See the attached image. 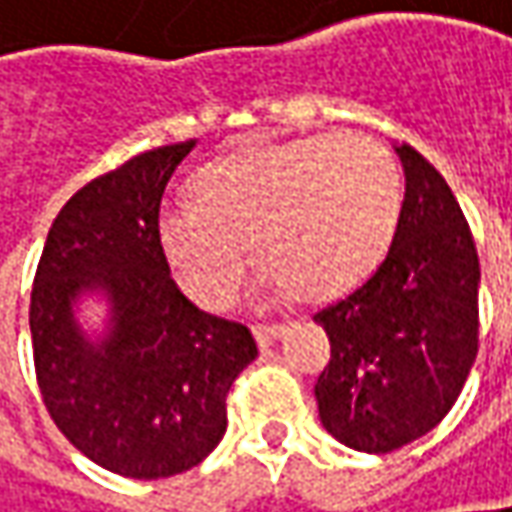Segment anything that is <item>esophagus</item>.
I'll use <instances>...</instances> for the list:
<instances>
[{"instance_id":"34e87169","label":"esophagus","mask_w":512,"mask_h":512,"mask_svg":"<svg viewBox=\"0 0 512 512\" xmlns=\"http://www.w3.org/2000/svg\"><path fill=\"white\" fill-rule=\"evenodd\" d=\"M252 333H255L257 345L269 347V345H275V342L284 336V324H255V327H252Z\"/></svg>"}]
</instances>
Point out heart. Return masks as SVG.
<instances>
[{
	"label": "heart",
	"mask_w": 512,
	"mask_h": 512,
	"mask_svg": "<svg viewBox=\"0 0 512 512\" xmlns=\"http://www.w3.org/2000/svg\"><path fill=\"white\" fill-rule=\"evenodd\" d=\"M194 196L167 199L156 214V243L185 295L223 304L243 237L257 284L318 301L359 284L388 252L403 170L376 138L313 133L208 162Z\"/></svg>",
	"instance_id": "heart-1"
}]
</instances>
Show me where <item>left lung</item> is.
<instances>
[{
	"label": "left lung",
	"mask_w": 512,
	"mask_h": 512,
	"mask_svg": "<svg viewBox=\"0 0 512 512\" xmlns=\"http://www.w3.org/2000/svg\"><path fill=\"white\" fill-rule=\"evenodd\" d=\"M397 156L406 199L376 272L313 321L330 339L316 382L324 429L385 455L432 432L478 353V252L446 179L411 144Z\"/></svg>",
	"instance_id": "obj_1"
}]
</instances>
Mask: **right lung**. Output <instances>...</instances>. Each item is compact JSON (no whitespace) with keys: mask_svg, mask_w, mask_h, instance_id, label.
Returning a JSON list of instances; mask_svg holds the SVG:
<instances>
[{"mask_svg":"<svg viewBox=\"0 0 512 512\" xmlns=\"http://www.w3.org/2000/svg\"><path fill=\"white\" fill-rule=\"evenodd\" d=\"M191 141L133 156L57 214L31 289L34 371L51 420L89 461L170 478L205 461L228 426L231 382L257 356L246 324L194 307L156 243L167 182ZM98 288L110 333L92 346L71 304Z\"/></svg>","mask_w":512,"mask_h":512,"instance_id":"1","label":"right lung"}]
</instances>
